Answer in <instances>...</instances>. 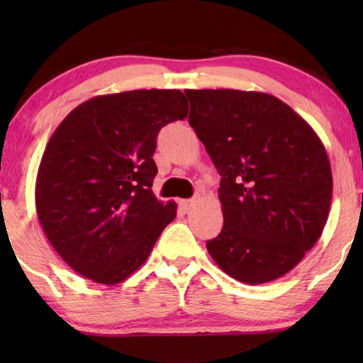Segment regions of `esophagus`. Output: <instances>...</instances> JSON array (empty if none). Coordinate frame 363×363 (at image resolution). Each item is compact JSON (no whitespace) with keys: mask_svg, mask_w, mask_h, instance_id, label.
Returning <instances> with one entry per match:
<instances>
[{"mask_svg":"<svg viewBox=\"0 0 363 363\" xmlns=\"http://www.w3.org/2000/svg\"><path fill=\"white\" fill-rule=\"evenodd\" d=\"M195 198H193V200H180V206H182V210H190V208L195 205Z\"/></svg>","mask_w":363,"mask_h":363,"instance_id":"1","label":"esophagus"}]
</instances>
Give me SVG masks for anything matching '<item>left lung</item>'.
Here are the masks:
<instances>
[{"label": "left lung", "instance_id": "left-lung-1", "mask_svg": "<svg viewBox=\"0 0 363 363\" xmlns=\"http://www.w3.org/2000/svg\"><path fill=\"white\" fill-rule=\"evenodd\" d=\"M185 94L188 122L221 177L225 225L206 241L208 252L240 282L282 277L312 250L329 218L332 170L320 138L271 94Z\"/></svg>", "mask_w": 363, "mask_h": 363}]
</instances>
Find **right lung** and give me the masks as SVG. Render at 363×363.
Returning <instances> with one entry per match:
<instances>
[{
  "label": "right lung",
  "instance_id": "1",
  "mask_svg": "<svg viewBox=\"0 0 363 363\" xmlns=\"http://www.w3.org/2000/svg\"><path fill=\"white\" fill-rule=\"evenodd\" d=\"M186 116L182 91L140 89L89 99L54 130L39 163L36 211L77 274L125 281L175 220V203L152 191L153 153L160 128Z\"/></svg>",
  "mask_w": 363,
  "mask_h": 363
}]
</instances>
